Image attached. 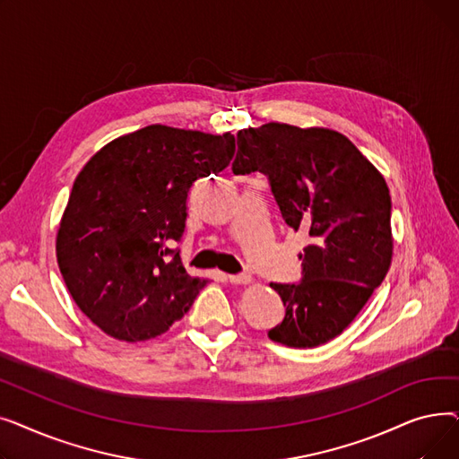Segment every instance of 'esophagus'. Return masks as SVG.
Wrapping results in <instances>:
<instances>
[{"label":"esophagus","instance_id":"1","mask_svg":"<svg viewBox=\"0 0 459 459\" xmlns=\"http://www.w3.org/2000/svg\"><path fill=\"white\" fill-rule=\"evenodd\" d=\"M227 281L232 284H247L251 282V275L247 273H238V275H227Z\"/></svg>","mask_w":459,"mask_h":459}]
</instances>
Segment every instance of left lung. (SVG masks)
<instances>
[{
	"label": "left lung",
	"instance_id": "8db88e82",
	"mask_svg": "<svg viewBox=\"0 0 459 459\" xmlns=\"http://www.w3.org/2000/svg\"><path fill=\"white\" fill-rule=\"evenodd\" d=\"M234 175L264 173L286 225L308 236L301 281L272 282L286 312L273 342L315 348L367 305L393 258L385 178L342 134L268 123L238 132Z\"/></svg>",
	"mask_w": 459,
	"mask_h": 459
}]
</instances>
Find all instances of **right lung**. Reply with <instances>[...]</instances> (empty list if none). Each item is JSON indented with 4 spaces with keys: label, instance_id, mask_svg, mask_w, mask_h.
Instances as JSON below:
<instances>
[{
    "label": "right lung",
    "instance_id": "add662e5",
    "mask_svg": "<svg viewBox=\"0 0 459 459\" xmlns=\"http://www.w3.org/2000/svg\"><path fill=\"white\" fill-rule=\"evenodd\" d=\"M236 151L232 134L152 125L108 143L80 171L57 230V264L83 315L118 341L139 342L178 322L206 279L180 251L187 195Z\"/></svg>",
    "mask_w": 459,
    "mask_h": 459
}]
</instances>
